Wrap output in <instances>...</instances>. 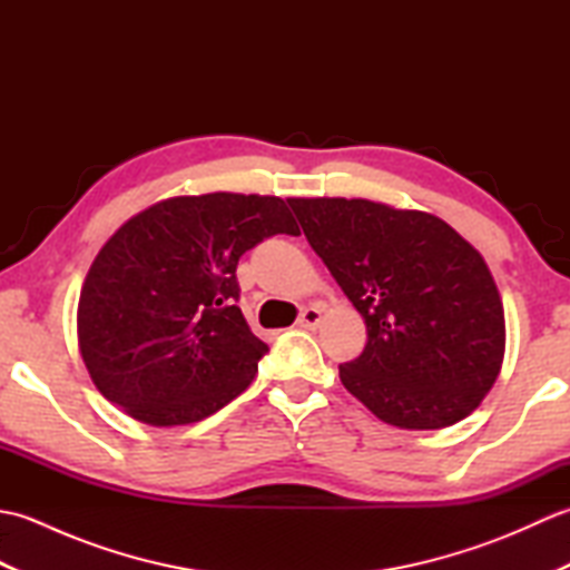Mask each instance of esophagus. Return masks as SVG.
I'll use <instances>...</instances> for the list:
<instances>
[{
  "label": "esophagus",
  "instance_id": "1",
  "mask_svg": "<svg viewBox=\"0 0 570 570\" xmlns=\"http://www.w3.org/2000/svg\"><path fill=\"white\" fill-rule=\"evenodd\" d=\"M321 321H323V308L321 306H308V308H304V313H301L298 325H301V328H318Z\"/></svg>",
  "mask_w": 570,
  "mask_h": 570
}]
</instances>
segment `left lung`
<instances>
[{
	"label": "left lung",
	"mask_w": 570,
	"mask_h": 570,
	"mask_svg": "<svg viewBox=\"0 0 570 570\" xmlns=\"http://www.w3.org/2000/svg\"><path fill=\"white\" fill-rule=\"evenodd\" d=\"M313 252L367 325L341 382L396 429L463 421L502 370V296L482 254L441 217L365 198H288Z\"/></svg>",
	"instance_id": "8db88e82"
}]
</instances>
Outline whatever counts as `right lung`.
<instances>
[{"label": "right lung", "mask_w": 570, "mask_h": 570, "mask_svg": "<svg viewBox=\"0 0 570 570\" xmlns=\"http://www.w3.org/2000/svg\"><path fill=\"white\" fill-rule=\"evenodd\" d=\"M298 235L286 200L174 196L131 215L80 288L78 350L98 392L149 426H188L252 384L266 347L235 306L237 262Z\"/></svg>", "instance_id": "add662e5"}]
</instances>
